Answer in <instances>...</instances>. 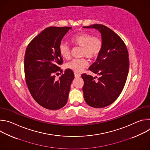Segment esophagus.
Wrapping results in <instances>:
<instances>
[{
  "mask_svg": "<svg viewBox=\"0 0 150 150\" xmlns=\"http://www.w3.org/2000/svg\"><path fill=\"white\" fill-rule=\"evenodd\" d=\"M74 75H75V78H79L81 76V74H78V73H75Z\"/></svg>",
  "mask_w": 150,
  "mask_h": 150,
  "instance_id": "esophagus-1",
  "label": "esophagus"
}]
</instances>
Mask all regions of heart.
Here are the masks:
<instances>
[{
  "label": "heart",
  "mask_w": 150,
  "mask_h": 150,
  "mask_svg": "<svg viewBox=\"0 0 150 150\" xmlns=\"http://www.w3.org/2000/svg\"><path fill=\"white\" fill-rule=\"evenodd\" d=\"M71 42L75 46L81 48L80 55L88 59L96 58L100 53L103 47L102 40L87 33H79L74 35ZM60 55L65 59H69L71 56L69 47L65 43L60 44L59 46ZM88 65V61L85 58L73 59L66 65V68L75 73H79Z\"/></svg>",
  "instance_id": "obj_1"
}]
</instances>
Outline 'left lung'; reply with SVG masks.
<instances>
[{
    "label": "left lung",
    "mask_w": 150,
    "mask_h": 150,
    "mask_svg": "<svg viewBox=\"0 0 150 150\" xmlns=\"http://www.w3.org/2000/svg\"><path fill=\"white\" fill-rule=\"evenodd\" d=\"M83 28L98 30L103 41L100 53L89 68L99 77L86 74L81 75L83 97L93 108H105L119 97L124 88L129 72V54L123 41L110 28L97 24Z\"/></svg>",
    "instance_id": "8db88e82"
}]
</instances>
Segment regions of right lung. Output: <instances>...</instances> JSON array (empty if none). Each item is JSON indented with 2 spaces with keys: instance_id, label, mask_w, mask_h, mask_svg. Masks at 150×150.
I'll list each match as a JSON object with an SVG mask.
<instances>
[{
  "instance_id": "obj_1",
  "label": "right lung",
  "mask_w": 150,
  "mask_h": 150,
  "mask_svg": "<svg viewBox=\"0 0 150 150\" xmlns=\"http://www.w3.org/2000/svg\"><path fill=\"white\" fill-rule=\"evenodd\" d=\"M71 28L48 27L34 37L26 49L24 72L28 88L35 101L49 110H57L66 105L74 78L73 71L68 69L58 79L54 75L63 63L59 46Z\"/></svg>"
}]
</instances>
